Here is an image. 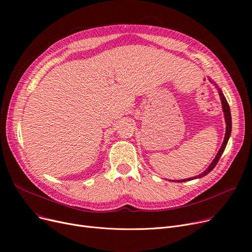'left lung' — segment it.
Here are the masks:
<instances>
[{"label": "left lung", "instance_id": "obj_1", "mask_svg": "<svg viewBox=\"0 0 252 252\" xmlns=\"http://www.w3.org/2000/svg\"><path fill=\"white\" fill-rule=\"evenodd\" d=\"M209 81L214 84V82L211 81V79H209ZM217 86V84H215ZM218 88V87H217ZM219 95H220V101H221V105H222V111H223V115H224V121H226V135H224V139H223V142L221 144V146L218 152V154L216 155L215 159L213 160V162H211L209 164V166L203 171L202 174L198 175L196 177H193V178H189V179H184V180H177L176 182L177 183H182V182H187V181H191V180H195V179H199V178H203L204 176H206L207 174H209L211 170H213L215 168V166L217 165V163L219 162V159L220 158L222 152L224 151V148H226L227 144H228V141H229V138L231 136V131H232V117H231V111H230V107H229V104L226 100V98H224L222 92L220 89H219ZM175 182V181H173Z\"/></svg>", "mask_w": 252, "mask_h": 252}]
</instances>
